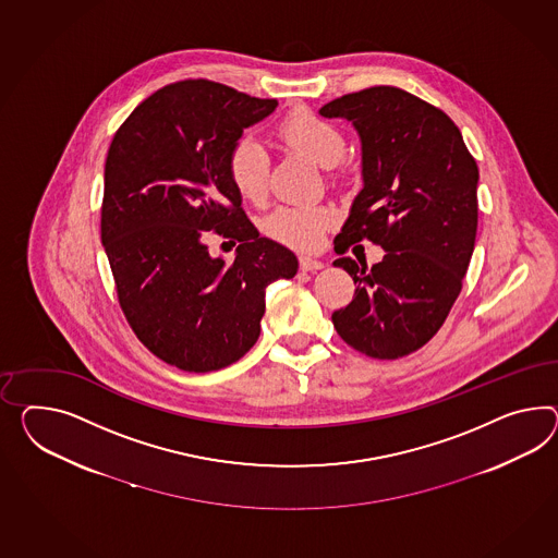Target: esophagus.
<instances>
[{"mask_svg":"<svg viewBox=\"0 0 558 558\" xmlns=\"http://www.w3.org/2000/svg\"><path fill=\"white\" fill-rule=\"evenodd\" d=\"M300 269L301 271H319V269H324V263L315 260V258L300 257Z\"/></svg>","mask_w":558,"mask_h":558,"instance_id":"1","label":"esophagus"}]
</instances>
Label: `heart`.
I'll use <instances>...</instances> for the list:
<instances>
[{
  "instance_id": "obj_1",
  "label": "heart",
  "mask_w": 558,
  "mask_h": 558,
  "mask_svg": "<svg viewBox=\"0 0 558 558\" xmlns=\"http://www.w3.org/2000/svg\"><path fill=\"white\" fill-rule=\"evenodd\" d=\"M277 135L283 144L314 159L324 168H338L345 156L342 131L310 109H293L279 123ZM269 156L257 140L244 135L230 147L227 173L230 184L248 204L260 206L269 194ZM338 172L329 173L336 178ZM338 222V213L328 204L279 206L263 220V232L277 243L312 251L322 243L326 230Z\"/></svg>"
}]
</instances>
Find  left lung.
Here are the masks:
<instances>
[{
    "label": "left lung",
    "instance_id": "1",
    "mask_svg": "<svg viewBox=\"0 0 558 558\" xmlns=\"http://www.w3.org/2000/svg\"><path fill=\"white\" fill-rule=\"evenodd\" d=\"M319 113L352 121L362 142L364 187L336 253L362 241L386 251L372 267L333 260L356 286L331 314L333 328L366 356H407L439 331L463 287L477 230V163L441 109L397 86L343 95Z\"/></svg>",
    "mask_w": 558,
    "mask_h": 558
}]
</instances>
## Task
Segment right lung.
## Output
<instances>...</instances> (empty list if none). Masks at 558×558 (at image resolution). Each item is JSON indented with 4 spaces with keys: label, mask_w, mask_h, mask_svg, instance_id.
I'll list each match as a JSON object with an SVG mask.
<instances>
[{
    "label": "right lung",
    "mask_w": 558,
    "mask_h": 558,
    "mask_svg": "<svg viewBox=\"0 0 558 558\" xmlns=\"http://www.w3.org/2000/svg\"><path fill=\"white\" fill-rule=\"evenodd\" d=\"M275 107L208 78L178 81L140 102L109 145L100 241L117 300L140 342L180 371L241 360L267 287L298 272L291 251L258 236L227 173L230 147ZM208 229L242 243L232 264L207 255Z\"/></svg>",
    "instance_id": "add662e5"
}]
</instances>
